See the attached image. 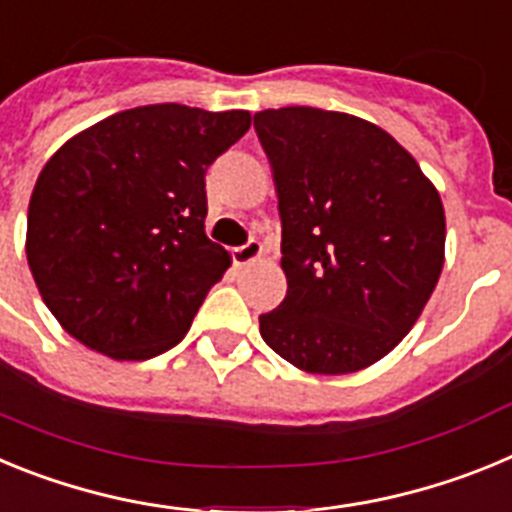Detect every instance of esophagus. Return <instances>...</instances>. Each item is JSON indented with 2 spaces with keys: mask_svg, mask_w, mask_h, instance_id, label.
Returning <instances> with one entry per match:
<instances>
[{
  "mask_svg": "<svg viewBox=\"0 0 512 512\" xmlns=\"http://www.w3.org/2000/svg\"><path fill=\"white\" fill-rule=\"evenodd\" d=\"M264 253V246H261L256 238H251V241H246L243 246H235L233 251H230V256H233V264L238 266H246L251 264V261H256Z\"/></svg>",
  "mask_w": 512,
  "mask_h": 512,
  "instance_id": "obj_1",
  "label": "esophagus"
}]
</instances>
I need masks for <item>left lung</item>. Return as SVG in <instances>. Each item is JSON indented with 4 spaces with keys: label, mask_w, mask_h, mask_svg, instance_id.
Segmentation results:
<instances>
[{
    "label": "left lung",
    "mask_w": 512,
    "mask_h": 512,
    "mask_svg": "<svg viewBox=\"0 0 512 512\" xmlns=\"http://www.w3.org/2000/svg\"><path fill=\"white\" fill-rule=\"evenodd\" d=\"M282 217L287 297L266 346L310 374H351L408 336L443 269L446 217L418 161L346 112L253 115Z\"/></svg>",
    "instance_id": "8db88e82"
}]
</instances>
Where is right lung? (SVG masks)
<instances>
[{
  "label": "right lung",
  "mask_w": 512,
  "mask_h": 512,
  "mask_svg": "<svg viewBox=\"0 0 512 512\" xmlns=\"http://www.w3.org/2000/svg\"><path fill=\"white\" fill-rule=\"evenodd\" d=\"M246 110L148 104L74 135L40 171L27 264L76 341L146 361L182 341L230 256L205 235V174Z\"/></svg>",
  "instance_id": "1"
}]
</instances>
